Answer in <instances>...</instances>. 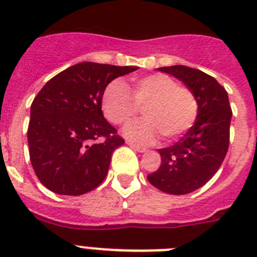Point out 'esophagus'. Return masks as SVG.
<instances>
[{
	"label": "esophagus",
	"instance_id": "esophagus-1",
	"mask_svg": "<svg viewBox=\"0 0 257 257\" xmlns=\"http://www.w3.org/2000/svg\"><path fill=\"white\" fill-rule=\"evenodd\" d=\"M126 144H127V145H130L131 148H133V149H135L136 152H140V153H144V152L147 151V148H145V147H142V145H138V144H135V143H134V142H131V140H127V142H126Z\"/></svg>",
	"mask_w": 257,
	"mask_h": 257
}]
</instances>
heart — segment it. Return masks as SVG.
<instances>
[{
    "label": "heart",
    "mask_w": 257,
    "mask_h": 257,
    "mask_svg": "<svg viewBox=\"0 0 257 257\" xmlns=\"http://www.w3.org/2000/svg\"><path fill=\"white\" fill-rule=\"evenodd\" d=\"M139 106H144L143 119L124 127V135L140 144H151L162 134L166 140L176 139L194 124L198 100L194 92L179 86L172 77L154 73L134 79L133 94L122 81H112L103 92L101 108L109 121L124 124Z\"/></svg>",
    "instance_id": "heart-1"
}]
</instances>
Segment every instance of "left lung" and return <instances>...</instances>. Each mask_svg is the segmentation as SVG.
<instances>
[{"mask_svg": "<svg viewBox=\"0 0 257 257\" xmlns=\"http://www.w3.org/2000/svg\"><path fill=\"white\" fill-rule=\"evenodd\" d=\"M190 88L198 100L197 119L171 147L158 149L160 169L149 183L169 194H188L203 187L220 169L229 148L231 109L228 92L213 77L185 65L158 68Z\"/></svg>", "mask_w": 257, "mask_h": 257, "instance_id": "8db88e82", "label": "left lung"}]
</instances>
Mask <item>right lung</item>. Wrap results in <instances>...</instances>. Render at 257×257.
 Returning <instances> with one entry per match:
<instances>
[{
    "mask_svg": "<svg viewBox=\"0 0 257 257\" xmlns=\"http://www.w3.org/2000/svg\"><path fill=\"white\" fill-rule=\"evenodd\" d=\"M138 67L85 61L52 77L31 105L28 147L38 180L63 196L99 187L114 149L124 143L101 112L109 82Z\"/></svg>",
    "mask_w": 257,
    "mask_h": 257,
    "instance_id": "add662e5",
    "label": "right lung"
}]
</instances>
